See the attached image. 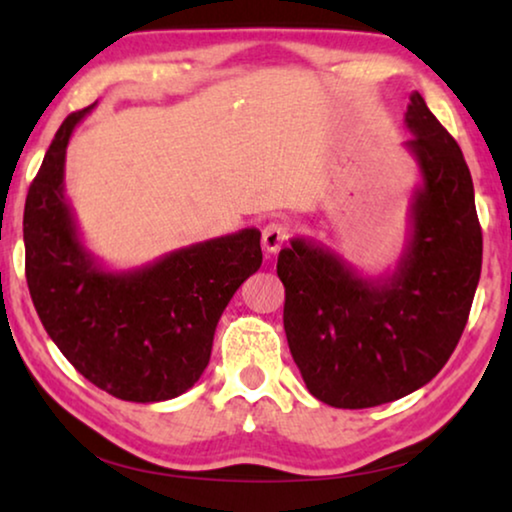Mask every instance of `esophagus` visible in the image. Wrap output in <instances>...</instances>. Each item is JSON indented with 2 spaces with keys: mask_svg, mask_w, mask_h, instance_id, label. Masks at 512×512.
Segmentation results:
<instances>
[{
  "mask_svg": "<svg viewBox=\"0 0 512 512\" xmlns=\"http://www.w3.org/2000/svg\"><path fill=\"white\" fill-rule=\"evenodd\" d=\"M287 237H289V227L285 223L273 221V223H269V225L264 227V232H262V248L269 255H275L282 246H285Z\"/></svg>",
  "mask_w": 512,
  "mask_h": 512,
  "instance_id": "1",
  "label": "esophagus"
}]
</instances>
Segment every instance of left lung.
Here are the masks:
<instances>
[{"label":"left lung","mask_w":512,"mask_h":512,"mask_svg":"<svg viewBox=\"0 0 512 512\" xmlns=\"http://www.w3.org/2000/svg\"><path fill=\"white\" fill-rule=\"evenodd\" d=\"M403 120L419 182L394 271L364 275L305 237L278 255L289 351L310 394L332 408H373L431 383L465 330L481 278L465 157L417 91Z\"/></svg>","instance_id":"obj_1"}]
</instances>
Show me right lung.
<instances>
[{
	"label": "right lung",
	"instance_id": "right-lung-1",
	"mask_svg": "<svg viewBox=\"0 0 512 512\" xmlns=\"http://www.w3.org/2000/svg\"><path fill=\"white\" fill-rule=\"evenodd\" d=\"M95 104L63 120L29 186V294L47 335L81 376L116 399L168 401L207 369L218 319L262 266V234L243 227L136 269H109L86 248L63 182L70 136Z\"/></svg>",
	"mask_w": 512,
	"mask_h": 512
}]
</instances>
